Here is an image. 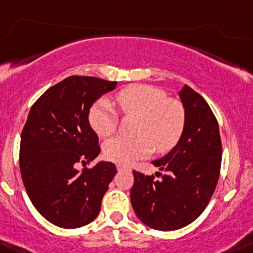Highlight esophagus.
I'll use <instances>...</instances> for the list:
<instances>
[{"instance_id": "1", "label": "esophagus", "mask_w": 253, "mask_h": 253, "mask_svg": "<svg viewBox=\"0 0 253 253\" xmlns=\"http://www.w3.org/2000/svg\"><path fill=\"white\" fill-rule=\"evenodd\" d=\"M117 169H118V170H130L129 168H126V167H124V166H121V165H118V166H117Z\"/></svg>"}]
</instances>
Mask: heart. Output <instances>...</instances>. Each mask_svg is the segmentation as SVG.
<instances>
[{
	"mask_svg": "<svg viewBox=\"0 0 253 253\" xmlns=\"http://www.w3.org/2000/svg\"><path fill=\"white\" fill-rule=\"evenodd\" d=\"M119 108L126 116L137 117L139 136L113 137L103 146L109 161L130 165L148 156L155 148L160 153L170 151L180 140L186 124V111L180 101L168 98L163 90L148 85H131L116 96ZM119 114L107 98L96 101L88 112V123L101 137L116 131Z\"/></svg>",
	"mask_w": 253,
	"mask_h": 253,
	"instance_id": "heart-1",
	"label": "heart"
}]
</instances>
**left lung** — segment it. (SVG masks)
<instances>
[{"label": "left lung", "mask_w": 253, "mask_h": 253, "mask_svg": "<svg viewBox=\"0 0 253 253\" xmlns=\"http://www.w3.org/2000/svg\"><path fill=\"white\" fill-rule=\"evenodd\" d=\"M186 111L183 135L165 157L153 161L160 170H134L130 191L137 218L150 228L171 231L194 222L207 207L220 173L222 141L212 109L200 93L185 85L179 92Z\"/></svg>", "instance_id": "1"}]
</instances>
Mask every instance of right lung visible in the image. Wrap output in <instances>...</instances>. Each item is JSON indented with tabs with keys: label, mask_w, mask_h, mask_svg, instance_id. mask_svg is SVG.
<instances>
[{
	"label": "right lung",
	"mask_w": 253,
	"mask_h": 253,
	"mask_svg": "<svg viewBox=\"0 0 253 253\" xmlns=\"http://www.w3.org/2000/svg\"><path fill=\"white\" fill-rule=\"evenodd\" d=\"M117 82L95 77L66 78L31 107L20 137L19 166L31 204L49 223L75 229L98 215L103 195L117 173L111 162L77 169L100 153L88 123L91 106Z\"/></svg>",
	"instance_id": "obj_1"
}]
</instances>
